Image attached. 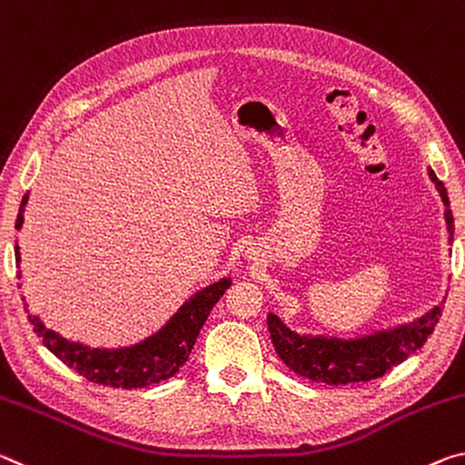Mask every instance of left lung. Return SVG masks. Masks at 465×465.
<instances>
[{"instance_id":"8db88e82","label":"left lung","mask_w":465,"mask_h":465,"mask_svg":"<svg viewBox=\"0 0 465 465\" xmlns=\"http://www.w3.org/2000/svg\"><path fill=\"white\" fill-rule=\"evenodd\" d=\"M430 179L435 181L447 205V232L449 241H453V214L449 208L447 189L432 171ZM440 315H443V304L430 309L414 323L372 333V336L361 340L296 336L294 331L282 325L276 315L268 317V330L273 348L288 369L315 383L338 387L372 381V379L383 377L387 371L398 367L429 340Z\"/></svg>"}]
</instances>
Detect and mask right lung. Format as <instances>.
I'll list each match as a JSON object with an SVG mask.
<instances>
[{"label":"right lung","instance_id":"obj_1","mask_svg":"<svg viewBox=\"0 0 465 465\" xmlns=\"http://www.w3.org/2000/svg\"><path fill=\"white\" fill-rule=\"evenodd\" d=\"M26 197H22L20 212L16 218V228L22 226V208H25ZM18 263L20 249L16 247ZM231 286V278H223L220 282L212 284L189 299L179 313H174L166 327L154 336L143 340L142 344L119 350H101L88 348L78 341H70L57 336L45 327L35 315H28L36 336L43 340L57 359L74 369L78 375L93 383L121 387V390H135V387H148L179 372L183 364L187 362L189 352L197 340L202 325L208 319L210 311L218 302L220 296Z\"/></svg>","mask_w":465,"mask_h":465}]
</instances>
